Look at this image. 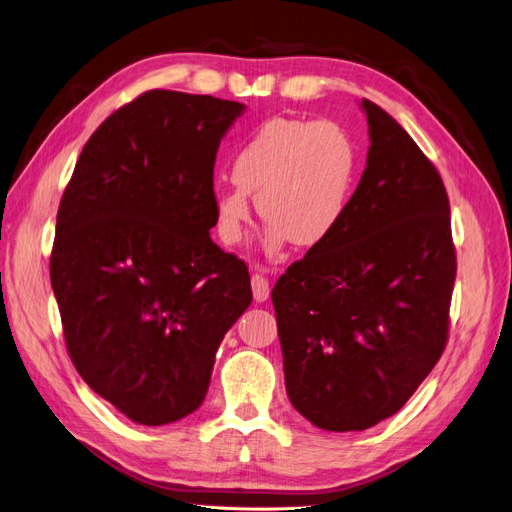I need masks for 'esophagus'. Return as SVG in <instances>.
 Returning a JSON list of instances; mask_svg holds the SVG:
<instances>
[{
    "mask_svg": "<svg viewBox=\"0 0 512 512\" xmlns=\"http://www.w3.org/2000/svg\"><path fill=\"white\" fill-rule=\"evenodd\" d=\"M269 280L262 273L252 275V293L256 301H267L269 299Z\"/></svg>",
    "mask_w": 512,
    "mask_h": 512,
    "instance_id": "1",
    "label": "esophagus"
}]
</instances>
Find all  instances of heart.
<instances>
[{"mask_svg":"<svg viewBox=\"0 0 512 512\" xmlns=\"http://www.w3.org/2000/svg\"><path fill=\"white\" fill-rule=\"evenodd\" d=\"M357 172L355 144L331 120L278 116L247 137L232 159L230 185L213 193L219 239L239 245L256 198L269 219L267 252L293 241L301 247L331 237L347 211Z\"/></svg>","mask_w":512,"mask_h":512,"instance_id":"1","label":"heart"}]
</instances>
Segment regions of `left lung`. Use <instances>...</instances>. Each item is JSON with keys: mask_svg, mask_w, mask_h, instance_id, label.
Returning a JSON list of instances; mask_svg holds the SVG:
<instances>
[{"mask_svg": "<svg viewBox=\"0 0 512 512\" xmlns=\"http://www.w3.org/2000/svg\"><path fill=\"white\" fill-rule=\"evenodd\" d=\"M366 170L331 237L273 286L290 403L323 431H366L439 362L457 278L450 202L400 124L362 101Z\"/></svg>", "mask_w": 512, "mask_h": 512, "instance_id": "obj_1", "label": "left lung"}]
</instances>
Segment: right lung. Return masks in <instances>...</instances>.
Wrapping results in <instances>:
<instances>
[{
	"mask_svg": "<svg viewBox=\"0 0 512 512\" xmlns=\"http://www.w3.org/2000/svg\"><path fill=\"white\" fill-rule=\"evenodd\" d=\"M243 112L144 92L92 133L64 189L49 269L66 349L137 424L202 405L219 344L252 303L245 262L211 239L217 148Z\"/></svg>",
	"mask_w": 512,
	"mask_h": 512,
	"instance_id": "1",
	"label": "right lung"
}]
</instances>
